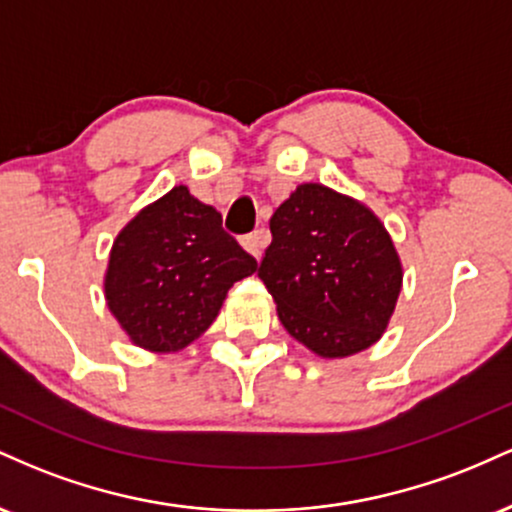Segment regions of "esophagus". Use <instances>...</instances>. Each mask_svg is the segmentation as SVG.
I'll return each mask as SVG.
<instances>
[{
    "instance_id": "34e87169",
    "label": "esophagus",
    "mask_w": 512,
    "mask_h": 512,
    "mask_svg": "<svg viewBox=\"0 0 512 512\" xmlns=\"http://www.w3.org/2000/svg\"><path fill=\"white\" fill-rule=\"evenodd\" d=\"M240 243H243V248L248 250L252 257H257V260H260L262 250L269 245V233L264 231V228H257V231H252V233H248V236H243Z\"/></svg>"
}]
</instances>
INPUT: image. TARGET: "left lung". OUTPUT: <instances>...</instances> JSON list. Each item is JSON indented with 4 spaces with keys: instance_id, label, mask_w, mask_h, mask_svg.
<instances>
[{
    "instance_id": "obj_1",
    "label": "left lung",
    "mask_w": 512,
    "mask_h": 512,
    "mask_svg": "<svg viewBox=\"0 0 512 512\" xmlns=\"http://www.w3.org/2000/svg\"><path fill=\"white\" fill-rule=\"evenodd\" d=\"M269 231L257 276L293 339L322 358H344L383 337L402 262L366 204L305 182L274 211Z\"/></svg>"
}]
</instances>
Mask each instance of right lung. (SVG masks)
<instances>
[{"label": "right lung", "mask_w": 512, "mask_h": 512, "mask_svg": "<svg viewBox=\"0 0 512 512\" xmlns=\"http://www.w3.org/2000/svg\"><path fill=\"white\" fill-rule=\"evenodd\" d=\"M255 269V257L223 231L219 211L178 185L115 238L105 301L134 344L170 354L195 342L228 289Z\"/></svg>", "instance_id": "obj_1"}]
</instances>
